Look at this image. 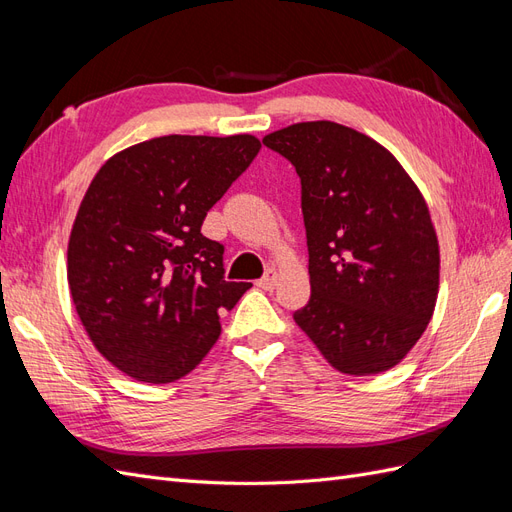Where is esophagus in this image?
<instances>
[{"label": "esophagus", "instance_id": "1", "mask_svg": "<svg viewBox=\"0 0 512 512\" xmlns=\"http://www.w3.org/2000/svg\"><path fill=\"white\" fill-rule=\"evenodd\" d=\"M256 284H258V288H262V290H273V288L277 286V273H275V271H267V275L262 277V280H258Z\"/></svg>", "mask_w": 512, "mask_h": 512}]
</instances>
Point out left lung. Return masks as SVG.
<instances>
[{"mask_svg":"<svg viewBox=\"0 0 512 512\" xmlns=\"http://www.w3.org/2000/svg\"><path fill=\"white\" fill-rule=\"evenodd\" d=\"M301 179L312 297L294 322L337 371L395 367L421 339L440 288L425 198L393 153L335 121L262 138Z\"/></svg>","mask_w":512,"mask_h":512,"instance_id":"1","label":"left lung"}]
</instances>
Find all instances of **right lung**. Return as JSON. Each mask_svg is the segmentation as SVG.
Masks as SVG:
<instances>
[{"mask_svg":"<svg viewBox=\"0 0 512 512\" xmlns=\"http://www.w3.org/2000/svg\"><path fill=\"white\" fill-rule=\"evenodd\" d=\"M252 134H170L123 149L89 183L68 243V284L106 361L166 384L203 361L220 314L252 284L224 280L207 211L258 156Z\"/></svg>","mask_w":512,"mask_h":512,"instance_id":"obj_1","label":"right lung"}]
</instances>
